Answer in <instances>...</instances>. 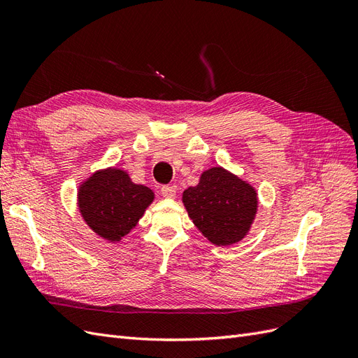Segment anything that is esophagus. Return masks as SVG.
Segmentation results:
<instances>
[{
  "instance_id": "esophagus-1",
  "label": "esophagus",
  "mask_w": 358,
  "mask_h": 358,
  "mask_svg": "<svg viewBox=\"0 0 358 358\" xmlns=\"http://www.w3.org/2000/svg\"><path fill=\"white\" fill-rule=\"evenodd\" d=\"M161 194H162V197H166V199H175L176 197V188L173 185H166V187L161 188Z\"/></svg>"
}]
</instances>
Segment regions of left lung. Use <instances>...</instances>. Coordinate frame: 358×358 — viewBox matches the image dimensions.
<instances>
[{
	"label": "left lung",
	"mask_w": 358,
	"mask_h": 358,
	"mask_svg": "<svg viewBox=\"0 0 358 358\" xmlns=\"http://www.w3.org/2000/svg\"><path fill=\"white\" fill-rule=\"evenodd\" d=\"M182 201L194 225L216 246L245 239L258 210L255 188L222 167L203 171L199 185L183 191Z\"/></svg>",
	"instance_id": "8db88e82"
}]
</instances>
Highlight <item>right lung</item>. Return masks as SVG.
Segmentation results:
<instances>
[{"label":"right lung","instance_id":"add662e5","mask_svg":"<svg viewBox=\"0 0 358 358\" xmlns=\"http://www.w3.org/2000/svg\"><path fill=\"white\" fill-rule=\"evenodd\" d=\"M154 191L134 183L122 169L96 170L80 182L78 208L83 221L101 239L117 243L131 231L154 201Z\"/></svg>","mask_w":358,"mask_h":358}]
</instances>
